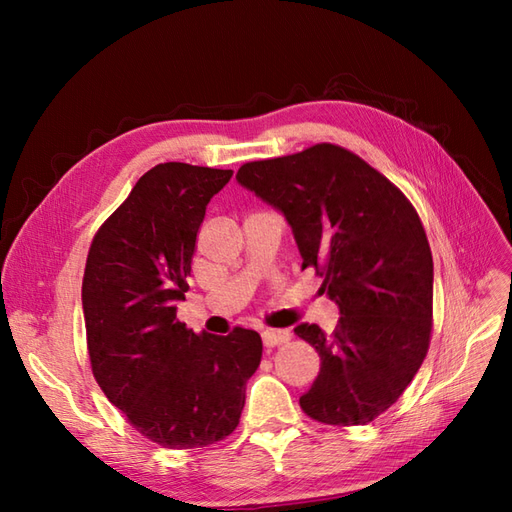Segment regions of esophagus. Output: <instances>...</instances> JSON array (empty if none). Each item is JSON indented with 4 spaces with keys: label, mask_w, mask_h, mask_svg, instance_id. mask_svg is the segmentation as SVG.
Masks as SVG:
<instances>
[{
    "label": "esophagus",
    "mask_w": 512,
    "mask_h": 512,
    "mask_svg": "<svg viewBox=\"0 0 512 512\" xmlns=\"http://www.w3.org/2000/svg\"><path fill=\"white\" fill-rule=\"evenodd\" d=\"M290 339V331L286 329H267L262 331V344H265L267 348H275L280 344H286Z\"/></svg>",
    "instance_id": "obj_1"
}]
</instances>
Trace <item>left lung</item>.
<instances>
[{"label": "left lung", "instance_id": "1", "mask_svg": "<svg viewBox=\"0 0 512 512\" xmlns=\"http://www.w3.org/2000/svg\"><path fill=\"white\" fill-rule=\"evenodd\" d=\"M237 181L284 213L303 269L339 307L333 333L299 324L320 374L299 404L324 425H367L389 410L429 348L433 260L425 228L399 188L352 151L320 143L247 162Z\"/></svg>", "mask_w": 512, "mask_h": 512}]
</instances>
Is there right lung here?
I'll use <instances>...</instances> for the list:
<instances>
[{
	"label": "right lung",
	"instance_id": "right-lung-1",
	"mask_svg": "<svg viewBox=\"0 0 512 512\" xmlns=\"http://www.w3.org/2000/svg\"><path fill=\"white\" fill-rule=\"evenodd\" d=\"M232 170L166 162L136 181L91 241L83 314L94 378L145 438L200 448L237 429L260 365L250 329L194 333L177 320L198 228Z\"/></svg>",
	"mask_w": 512,
	"mask_h": 512
}]
</instances>
